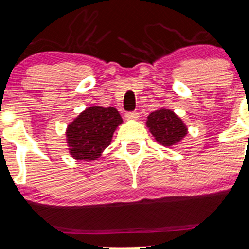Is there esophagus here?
I'll list each match as a JSON object with an SVG mask.
<instances>
[{
    "mask_svg": "<svg viewBox=\"0 0 249 249\" xmlns=\"http://www.w3.org/2000/svg\"><path fill=\"white\" fill-rule=\"evenodd\" d=\"M139 113L137 112H127L125 113V119L127 120H137L139 119Z\"/></svg>",
    "mask_w": 249,
    "mask_h": 249,
    "instance_id": "1",
    "label": "esophagus"
}]
</instances>
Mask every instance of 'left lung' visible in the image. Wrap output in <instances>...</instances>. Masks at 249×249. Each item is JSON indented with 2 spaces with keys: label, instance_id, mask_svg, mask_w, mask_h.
<instances>
[{
  "label": "left lung",
  "instance_id": "left-lung-1",
  "mask_svg": "<svg viewBox=\"0 0 249 249\" xmlns=\"http://www.w3.org/2000/svg\"><path fill=\"white\" fill-rule=\"evenodd\" d=\"M150 133L164 146H174L188 133L186 124L173 110L160 108L149 114L146 120Z\"/></svg>",
  "mask_w": 249,
  "mask_h": 249
}]
</instances>
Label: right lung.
I'll return each mask as SVG.
<instances>
[{
  "instance_id": "1",
  "label": "right lung",
  "mask_w": 249,
  "mask_h": 249,
  "mask_svg": "<svg viewBox=\"0 0 249 249\" xmlns=\"http://www.w3.org/2000/svg\"><path fill=\"white\" fill-rule=\"evenodd\" d=\"M122 118L114 107L91 106L70 122L66 136L69 152L75 159L92 161L110 144Z\"/></svg>"
}]
</instances>
